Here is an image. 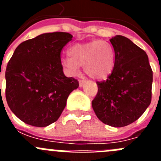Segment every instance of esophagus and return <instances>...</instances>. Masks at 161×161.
<instances>
[{
	"mask_svg": "<svg viewBox=\"0 0 161 161\" xmlns=\"http://www.w3.org/2000/svg\"><path fill=\"white\" fill-rule=\"evenodd\" d=\"M85 83V80H79V85H80V87H82L84 85V84Z\"/></svg>",
	"mask_w": 161,
	"mask_h": 161,
	"instance_id": "esophagus-1",
	"label": "esophagus"
}]
</instances>
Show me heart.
I'll return each instance as SVG.
<instances>
[{
    "instance_id": "heart-1",
    "label": "heart",
    "mask_w": 161,
    "mask_h": 161,
    "mask_svg": "<svg viewBox=\"0 0 161 161\" xmlns=\"http://www.w3.org/2000/svg\"><path fill=\"white\" fill-rule=\"evenodd\" d=\"M68 54L69 58H64L61 62L72 74L77 72L78 67L83 66L89 77L102 80L111 73L114 67V50L106 41L75 44L68 49Z\"/></svg>"
}]
</instances>
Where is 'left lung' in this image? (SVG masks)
Masks as SVG:
<instances>
[{"instance_id":"1","label":"left lung","mask_w":161,"mask_h":161,"mask_svg":"<svg viewBox=\"0 0 161 161\" xmlns=\"http://www.w3.org/2000/svg\"><path fill=\"white\" fill-rule=\"evenodd\" d=\"M109 41L114 67L106 80L97 81L92 106L102 123L122 127L137 120L150 105L153 70L146 52L129 38L116 35Z\"/></svg>"}]
</instances>
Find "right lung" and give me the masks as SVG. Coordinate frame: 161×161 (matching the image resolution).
Returning <instances> with one entry per match:
<instances>
[{
    "instance_id": "add662e5",
    "label": "right lung",
    "mask_w": 161,
    "mask_h": 161,
    "mask_svg": "<svg viewBox=\"0 0 161 161\" xmlns=\"http://www.w3.org/2000/svg\"><path fill=\"white\" fill-rule=\"evenodd\" d=\"M66 32L46 33L24 41L15 49L5 71L8 107L26 124L44 127L55 123L79 82L66 77L61 52L72 40Z\"/></svg>"
}]
</instances>
